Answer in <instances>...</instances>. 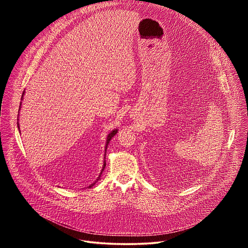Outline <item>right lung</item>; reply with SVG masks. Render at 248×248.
Masks as SVG:
<instances>
[{
  "mask_svg": "<svg viewBox=\"0 0 248 248\" xmlns=\"http://www.w3.org/2000/svg\"><path fill=\"white\" fill-rule=\"evenodd\" d=\"M23 95H24V91H23V93H22V96H21V100H22V98H23ZM20 106H21V103H20ZM20 106H19V110H20ZM17 121H18V119H17ZM17 127L19 128V126H18V122H17ZM20 132V131H19ZM117 132H118V128H115L114 130H112L109 134H108V136H107V141H106V146H105V157H104V164H103V168H102V170H101V172H100V174H99V176H98V179H97V181L96 182H94L92 185H90L89 186H88V188H90V187H92L99 180H100V176H101V174H102V171L105 170V167H106V152H107V148H108V144H109V142H110V140L117 134Z\"/></svg>",
  "mask_w": 248,
  "mask_h": 248,
  "instance_id": "1",
  "label": "right lung"
}]
</instances>
